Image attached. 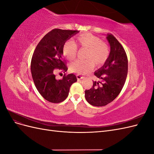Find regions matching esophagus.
<instances>
[{
	"label": "esophagus",
	"instance_id": "1",
	"mask_svg": "<svg viewBox=\"0 0 154 154\" xmlns=\"http://www.w3.org/2000/svg\"><path fill=\"white\" fill-rule=\"evenodd\" d=\"M76 77H77V79H78V80H82V79H83V78H84L85 77L83 76H82V74H76Z\"/></svg>",
	"mask_w": 154,
	"mask_h": 154
}]
</instances>
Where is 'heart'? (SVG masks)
Masks as SVG:
<instances>
[{"mask_svg":"<svg viewBox=\"0 0 154 154\" xmlns=\"http://www.w3.org/2000/svg\"><path fill=\"white\" fill-rule=\"evenodd\" d=\"M77 43L83 48L88 49L87 60H77L71 65L73 72L87 74L94 67V62L97 66H101L109 59L110 48L106 43L102 42L100 37L91 33H84L76 38ZM63 54L69 60H73L76 57L78 48L72 40H68L63 45Z\"/></svg>","mask_w":154,"mask_h":154,"instance_id":"heart-1","label":"heart"}]
</instances>
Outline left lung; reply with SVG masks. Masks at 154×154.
<instances>
[{
	"label": "left lung",
	"instance_id": "1",
	"mask_svg": "<svg viewBox=\"0 0 154 154\" xmlns=\"http://www.w3.org/2000/svg\"><path fill=\"white\" fill-rule=\"evenodd\" d=\"M106 39L110 46L109 58L94 72V75L101 81H93L92 88L85 91L88 103L96 106L106 105L119 95L128 73L127 56L123 46L112 34H107Z\"/></svg>",
	"mask_w": 154,
	"mask_h": 154
}]
</instances>
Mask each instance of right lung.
Wrapping results in <instances>:
<instances>
[{
    "label": "right lung",
    "instance_id": "obj_1",
    "mask_svg": "<svg viewBox=\"0 0 154 154\" xmlns=\"http://www.w3.org/2000/svg\"><path fill=\"white\" fill-rule=\"evenodd\" d=\"M79 31L54 29L46 34L36 47L31 62V71L36 88L45 100L58 103L66 100L70 87L77 81L74 74L56 79L58 71H67L63 58V44Z\"/></svg>",
    "mask_w": 154,
    "mask_h": 154
}]
</instances>
